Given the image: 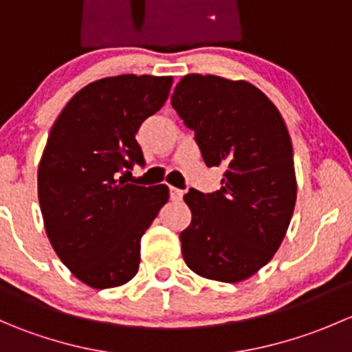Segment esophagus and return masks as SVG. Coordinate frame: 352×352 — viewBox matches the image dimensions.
Instances as JSON below:
<instances>
[{
	"label": "esophagus",
	"mask_w": 352,
	"mask_h": 352,
	"mask_svg": "<svg viewBox=\"0 0 352 352\" xmlns=\"http://www.w3.org/2000/svg\"><path fill=\"white\" fill-rule=\"evenodd\" d=\"M182 196H184V190L177 189V187H170V199H172V201H180Z\"/></svg>",
	"instance_id": "esophagus-1"
}]
</instances>
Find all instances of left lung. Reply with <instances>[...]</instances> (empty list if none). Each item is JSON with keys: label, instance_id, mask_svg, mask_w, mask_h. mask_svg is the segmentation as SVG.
Listing matches in <instances>:
<instances>
[{"label": "left lung", "instance_id": "obj_1", "mask_svg": "<svg viewBox=\"0 0 352 352\" xmlns=\"http://www.w3.org/2000/svg\"><path fill=\"white\" fill-rule=\"evenodd\" d=\"M172 107L196 133L206 165L225 168L221 189L184 196L192 212L180 233L184 261L201 278L240 283L274 257L296 204L286 122L257 87L214 74H186Z\"/></svg>", "mask_w": 352, "mask_h": 352}]
</instances>
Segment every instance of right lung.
Wrapping results in <instances>:
<instances>
[{"label":"right lung","mask_w":352,"mask_h":352,"mask_svg":"<svg viewBox=\"0 0 352 352\" xmlns=\"http://www.w3.org/2000/svg\"><path fill=\"white\" fill-rule=\"evenodd\" d=\"M172 76L102 78L81 88L56 119L37 172L52 248L95 289L126 285L140 267L141 236L168 201V187L126 184L144 165L141 124L168 98Z\"/></svg>","instance_id":"1"}]
</instances>
